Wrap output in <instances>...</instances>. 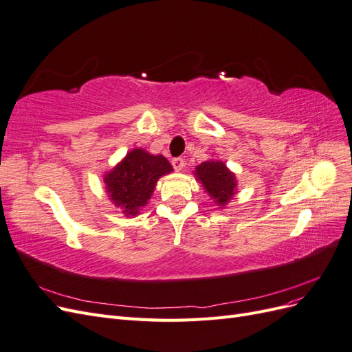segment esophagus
<instances>
[{
	"label": "esophagus",
	"instance_id": "34e87169",
	"mask_svg": "<svg viewBox=\"0 0 352 352\" xmlns=\"http://www.w3.org/2000/svg\"><path fill=\"white\" fill-rule=\"evenodd\" d=\"M172 166H173L176 172H182V170L185 168V160L184 158H173Z\"/></svg>",
	"mask_w": 352,
	"mask_h": 352
}]
</instances>
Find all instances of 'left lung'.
<instances>
[{"label": "left lung", "instance_id": "8db88e82", "mask_svg": "<svg viewBox=\"0 0 352 352\" xmlns=\"http://www.w3.org/2000/svg\"><path fill=\"white\" fill-rule=\"evenodd\" d=\"M198 182L220 207H225L236 194V176L220 160H208L195 168Z\"/></svg>", "mask_w": 352, "mask_h": 352}]
</instances>
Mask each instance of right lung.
<instances>
[{
    "label": "right lung",
    "mask_w": 352,
    "mask_h": 352,
    "mask_svg": "<svg viewBox=\"0 0 352 352\" xmlns=\"http://www.w3.org/2000/svg\"><path fill=\"white\" fill-rule=\"evenodd\" d=\"M172 170L173 167L166 157L135 148L104 175V184L113 204L123 208L126 216H136L148 204L158 179Z\"/></svg>",
    "instance_id": "1"
}]
</instances>
